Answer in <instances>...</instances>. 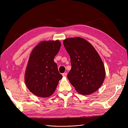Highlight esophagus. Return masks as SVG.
Instances as JSON below:
<instances>
[{
  "instance_id": "esophagus-1",
  "label": "esophagus",
  "mask_w": 128,
  "mask_h": 128,
  "mask_svg": "<svg viewBox=\"0 0 128 128\" xmlns=\"http://www.w3.org/2000/svg\"><path fill=\"white\" fill-rule=\"evenodd\" d=\"M62 76L63 77H66L67 76V73L66 72H64V73L62 74Z\"/></svg>"
}]
</instances>
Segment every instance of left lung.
Here are the masks:
<instances>
[{"mask_svg":"<svg viewBox=\"0 0 128 128\" xmlns=\"http://www.w3.org/2000/svg\"><path fill=\"white\" fill-rule=\"evenodd\" d=\"M70 58L72 68L68 75L70 84L80 94L96 91L105 78L104 65L98 53L86 40L79 37L63 40Z\"/></svg>","mask_w":128,"mask_h":128,"instance_id":"left-lung-1","label":"left lung"}]
</instances>
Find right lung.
<instances>
[{
	"label": "right lung",
	"mask_w": 128,
	"mask_h": 128,
	"mask_svg": "<svg viewBox=\"0 0 128 128\" xmlns=\"http://www.w3.org/2000/svg\"><path fill=\"white\" fill-rule=\"evenodd\" d=\"M60 46L59 40L42 41L30 54L25 72V83L28 89L37 96H51L63 77L54 61Z\"/></svg>",
	"instance_id": "add662e5"
}]
</instances>
